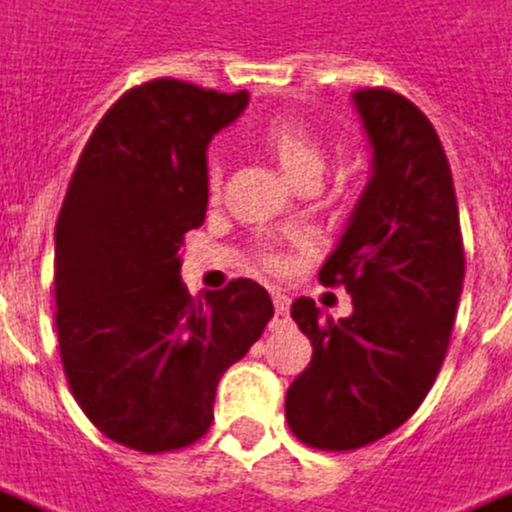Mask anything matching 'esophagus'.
Listing matches in <instances>:
<instances>
[{"label":"esophagus","instance_id":"1","mask_svg":"<svg viewBox=\"0 0 512 512\" xmlns=\"http://www.w3.org/2000/svg\"><path fill=\"white\" fill-rule=\"evenodd\" d=\"M273 303H276V317H273V329H284V326H290V298L287 295H281L276 292L273 295Z\"/></svg>","mask_w":512,"mask_h":512}]
</instances>
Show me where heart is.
I'll list each match as a JSON object with an SVG mask.
<instances>
[{
	"label": "heart",
	"instance_id": "1",
	"mask_svg": "<svg viewBox=\"0 0 512 512\" xmlns=\"http://www.w3.org/2000/svg\"><path fill=\"white\" fill-rule=\"evenodd\" d=\"M256 142L276 158V164L284 169V175L290 181L303 183L323 175L326 150H323V144L317 142L315 133L306 128L301 119H295V116H270L262 128L256 130ZM209 183L211 189H217V183H220V167L217 164L209 167ZM262 264L270 267V270H276L281 262L273 253H264Z\"/></svg>",
	"mask_w": 512,
	"mask_h": 512
}]
</instances>
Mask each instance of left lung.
I'll return each mask as SVG.
<instances>
[{
  "mask_svg": "<svg viewBox=\"0 0 512 512\" xmlns=\"http://www.w3.org/2000/svg\"><path fill=\"white\" fill-rule=\"evenodd\" d=\"M373 172L340 245L320 267L354 312L323 317L312 298L290 315L312 362L287 390V424L306 446L362 449L421 407L449 348L463 292L460 211L438 133L390 88L354 91Z\"/></svg>",
  "mask_w": 512,
  "mask_h": 512,
  "instance_id": "1",
  "label": "left lung"
}]
</instances>
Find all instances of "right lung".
I'll list each match as a JSON object with an SVG mask.
<instances>
[{
    "label": "right lung",
    "mask_w": 512,
    "mask_h": 512,
    "mask_svg": "<svg viewBox=\"0 0 512 512\" xmlns=\"http://www.w3.org/2000/svg\"><path fill=\"white\" fill-rule=\"evenodd\" d=\"M161 77L125 91L80 153L55 225V326L74 401L105 438L147 454L192 446L222 373L273 317L250 278L192 298L186 231L209 206L206 150L248 105Z\"/></svg>",
    "instance_id": "1"
}]
</instances>
